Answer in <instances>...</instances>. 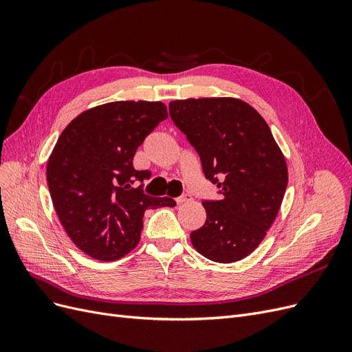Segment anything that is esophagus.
I'll return each instance as SVG.
<instances>
[{
    "mask_svg": "<svg viewBox=\"0 0 352 352\" xmlns=\"http://www.w3.org/2000/svg\"><path fill=\"white\" fill-rule=\"evenodd\" d=\"M190 199H192V197H190V195H182V197L176 198V202L180 206V204H185V202H188V201H190Z\"/></svg>",
    "mask_w": 352,
    "mask_h": 352,
    "instance_id": "esophagus-1",
    "label": "esophagus"
}]
</instances>
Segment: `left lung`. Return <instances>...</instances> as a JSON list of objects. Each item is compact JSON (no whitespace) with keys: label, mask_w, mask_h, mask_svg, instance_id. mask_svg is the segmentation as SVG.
<instances>
[{"label":"left lung","mask_w":352,"mask_h":352,"mask_svg":"<svg viewBox=\"0 0 352 352\" xmlns=\"http://www.w3.org/2000/svg\"><path fill=\"white\" fill-rule=\"evenodd\" d=\"M168 110L221 192L219 201H202L207 219L190 242L216 263L248 257L273 225L287 185L286 160L269 124L232 97L175 100Z\"/></svg>","instance_id":"left-lung-1"}]
</instances>
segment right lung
I'll use <instances>...</instances> for the list:
<instances>
[{
  "mask_svg": "<svg viewBox=\"0 0 352 352\" xmlns=\"http://www.w3.org/2000/svg\"><path fill=\"white\" fill-rule=\"evenodd\" d=\"M162 101H113L85 110L66 126L47 164L52 204L69 238L89 257L119 260L141 239L148 208L175 207L148 197L133 180V157L146 135L167 119Z\"/></svg>",
  "mask_w": 352,
  "mask_h": 352,
  "instance_id": "1",
  "label": "right lung"
}]
</instances>
